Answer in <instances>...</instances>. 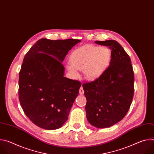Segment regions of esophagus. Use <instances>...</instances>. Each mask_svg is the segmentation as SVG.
<instances>
[{
  "instance_id": "esophagus-1",
  "label": "esophagus",
  "mask_w": 154,
  "mask_h": 154,
  "mask_svg": "<svg viewBox=\"0 0 154 154\" xmlns=\"http://www.w3.org/2000/svg\"><path fill=\"white\" fill-rule=\"evenodd\" d=\"M79 93H80V94H84V90H83V87H82V86L80 87V90H79Z\"/></svg>"
}]
</instances>
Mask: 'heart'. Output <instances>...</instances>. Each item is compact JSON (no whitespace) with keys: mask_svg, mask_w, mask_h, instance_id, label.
I'll return each instance as SVG.
<instances>
[{"mask_svg":"<svg viewBox=\"0 0 154 154\" xmlns=\"http://www.w3.org/2000/svg\"><path fill=\"white\" fill-rule=\"evenodd\" d=\"M111 59L112 54L108 48L88 45L71 54L70 63L66 68L74 78L79 77V70H83L85 78L95 80L106 69Z\"/></svg>","mask_w":154,"mask_h":154,"instance_id":"heart-1","label":"heart"}]
</instances>
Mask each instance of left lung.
<instances>
[{
  "mask_svg": "<svg viewBox=\"0 0 154 154\" xmlns=\"http://www.w3.org/2000/svg\"><path fill=\"white\" fill-rule=\"evenodd\" d=\"M95 43L112 49L111 61L98 79L82 86L87 120L93 126L103 128L119 122L128 112L134 97V72L129 56L119 42Z\"/></svg>",
  "mask_w": 154,
  "mask_h": 154,
  "instance_id": "obj_1",
  "label": "left lung"
}]
</instances>
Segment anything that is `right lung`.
Here are the masks:
<instances>
[{
  "label": "right lung",
  "instance_id": "add662e5",
  "mask_svg": "<svg viewBox=\"0 0 154 154\" xmlns=\"http://www.w3.org/2000/svg\"><path fill=\"white\" fill-rule=\"evenodd\" d=\"M79 39L38 40L26 54L19 77V99L26 116L46 130L60 128L82 85L64 77L66 55Z\"/></svg>",
  "mask_w": 154,
  "mask_h": 154
}]
</instances>
